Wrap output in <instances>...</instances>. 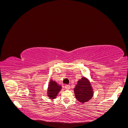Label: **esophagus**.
Here are the masks:
<instances>
[{"instance_id": "34e87169", "label": "esophagus", "mask_w": 128, "mask_h": 128, "mask_svg": "<svg viewBox=\"0 0 128 128\" xmlns=\"http://www.w3.org/2000/svg\"><path fill=\"white\" fill-rule=\"evenodd\" d=\"M64 88L66 89H67V90H69V89H70V86H69V85H66V86H64Z\"/></svg>"}]
</instances>
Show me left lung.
<instances>
[{
	"label": "left lung",
	"mask_w": 128,
	"mask_h": 128,
	"mask_svg": "<svg viewBox=\"0 0 128 128\" xmlns=\"http://www.w3.org/2000/svg\"><path fill=\"white\" fill-rule=\"evenodd\" d=\"M74 91L76 99L82 104L89 101L94 96V91L90 80L85 77L78 80Z\"/></svg>",
	"instance_id": "left-lung-1"
}]
</instances>
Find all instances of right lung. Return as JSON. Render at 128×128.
<instances>
[{"label":"right lung","mask_w":128,"mask_h":128,"mask_svg":"<svg viewBox=\"0 0 128 128\" xmlns=\"http://www.w3.org/2000/svg\"><path fill=\"white\" fill-rule=\"evenodd\" d=\"M61 88V86L58 84L56 81H54L52 80H50L47 92L48 96L49 97V99H56Z\"/></svg>","instance_id":"right-lung-1"}]
</instances>
